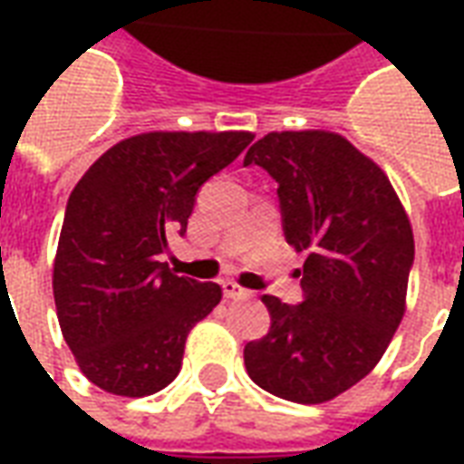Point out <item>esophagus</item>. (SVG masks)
Listing matches in <instances>:
<instances>
[{
  "label": "esophagus",
  "mask_w": 464,
  "mask_h": 464,
  "mask_svg": "<svg viewBox=\"0 0 464 464\" xmlns=\"http://www.w3.org/2000/svg\"><path fill=\"white\" fill-rule=\"evenodd\" d=\"M221 288L223 295H226V298H233V301H236V298H248V295H251V291H246V288H241L238 283L233 281H223Z\"/></svg>",
  "instance_id": "obj_1"
}]
</instances>
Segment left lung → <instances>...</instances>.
I'll return each mask as SVG.
<instances>
[{"label":"left lung","instance_id":"obj_1","mask_svg":"<svg viewBox=\"0 0 464 464\" xmlns=\"http://www.w3.org/2000/svg\"><path fill=\"white\" fill-rule=\"evenodd\" d=\"M243 163L276 179L285 241L308 253L303 303L263 295L271 331L246 345V370L283 400L328 402L378 365L398 331L412 226L385 171L341 133L271 131Z\"/></svg>","mask_w":464,"mask_h":464}]
</instances>
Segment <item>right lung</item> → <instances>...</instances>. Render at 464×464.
<instances>
[{
    "label": "right lung",
    "instance_id": "right-lung-1",
    "mask_svg": "<svg viewBox=\"0 0 464 464\" xmlns=\"http://www.w3.org/2000/svg\"><path fill=\"white\" fill-rule=\"evenodd\" d=\"M251 131H149L99 156L69 196L54 258L59 325L79 368L123 398L163 390L188 331L221 303L218 283L161 263L196 193L238 159Z\"/></svg>",
    "mask_w": 464,
    "mask_h": 464
}]
</instances>
